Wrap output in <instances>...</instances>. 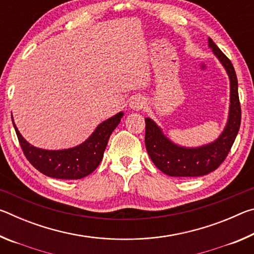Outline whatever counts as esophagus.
<instances>
[{
	"instance_id": "obj_1",
	"label": "esophagus",
	"mask_w": 254,
	"mask_h": 254,
	"mask_svg": "<svg viewBox=\"0 0 254 254\" xmlns=\"http://www.w3.org/2000/svg\"><path fill=\"white\" fill-rule=\"evenodd\" d=\"M145 102L141 96H134L130 100V103H128V106L131 107L132 110H141L144 106Z\"/></svg>"
}]
</instances>
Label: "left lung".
<instances>
[{"instance_id": "obj_1", "label": "left lung", "mask_w": 254, "mask_h": 254, "mask_svg": "<svg viewBox=\"0 0 254 254\" xmlns=\"http://www.w3.org/2000/svg\"><path fill=\"white\" fill-rule=\"evenodd\" d=\"M208 47L225 68L230 78L229 119L220 136L201 147H182L163 134L156 122L145 118V148L149 157L159 170L171 177H199L217 169L229 154L240 128L241 105L234 67L210 38Z\"/></svg>"}]
</instances>
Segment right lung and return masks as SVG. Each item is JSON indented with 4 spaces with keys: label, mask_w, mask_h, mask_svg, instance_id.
<instances>
[{
    "label": "right lung",
    "mask_w": 254,
    "mask_h": 254,
    "mask_svg": "<svg viewBox=\"0 0 254 254\" xmlns=\"http://www.w3.org/2000/svg\"><path fill=\"white\" fill-rule=\"evenodd\" d=\"M119 112L114 117L98 124L87 140L74 148L63 150H45L33 147L21 135L12 118L13 127L25 158L46 176L57 179H80L92 174L100 165L107 142L123 117Z\"/></svg>",
    "instance_id": "add662e5"
}]
</instances>
